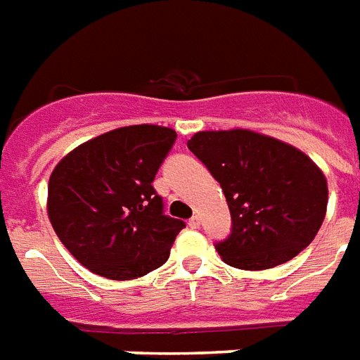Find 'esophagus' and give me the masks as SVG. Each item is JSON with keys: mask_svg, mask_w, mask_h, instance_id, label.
Masks as SVG:
<instances>
[{"mask_svg": "<svg viewBox=\"0 0 360 360\" xmlns=\"http://www.w3.org/2000/svg\"><path fill=\"white\" fill-rule=\"evenodd\" d=\"M199 224H201V220H199V216H193L190 221H188V226H190L191 229H197L199 228Z\"/></svg>", "mask_w": 360, "mask_h": 360, "instance_id": "esophagus-1", "label": "esophagus"}]
</instances>
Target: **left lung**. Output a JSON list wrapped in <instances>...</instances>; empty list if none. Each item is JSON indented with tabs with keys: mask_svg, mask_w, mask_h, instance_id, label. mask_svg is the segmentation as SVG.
I'll use <instances>...</instances> for the list:
<instances>
[{
	"mask_svg": "<svg viewBox=\"0 0 360 360\" xmlns=\"http://www.w3.org/2000/svg\"><path fill=\"white\" fill-rule=\"evenodd\" d=\"M188 148L220 182L233 228L216 250L228 266L258 271L298 256L326 214L323 170L298 148L248 131H201Z\"/></svg>",
	"mask_w": 360,
	"mask_h": 360,
	"instance_id": "left-lung-1",
	"label": "left lung"
}]
</instances>
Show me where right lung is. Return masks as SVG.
I'll use <instances>...</instances> for the list:
<instances>
[{"label":"right lung","instance_id":"obj_1","mask_svg":"<svg viewBox=\"0 0 360 360\" xmlns=\"http://www.w3.org/2000/svg\"><path fill=\"white\" fill-rule=\"evenodd\" d=\"M174 140L169 127H121L83 142L55 167L49 220L89 271L131 281L167 262L186 224L165 214L151 182Z\"/></svg>","mask_w":360,"mask_h":360}]
</instances>
